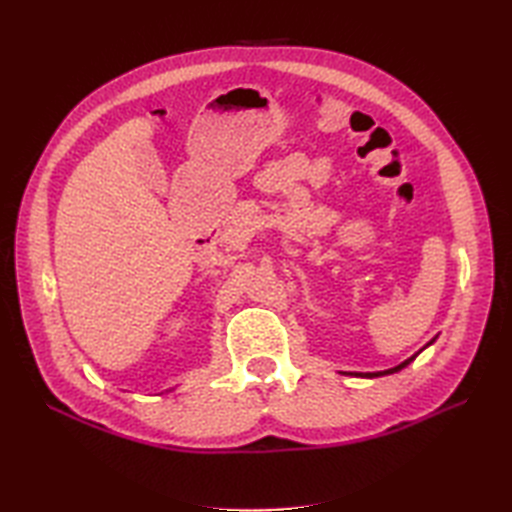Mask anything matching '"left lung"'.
<instances>
[{
	"instance_id": "obj_1",
	"label": "left lung",
	"mask_w": 512,
	"mask_h": 512,
	"mask_svg": "<svg viewBox=\"0 0 512 512\" xmlns=\"http://www.w3.org/2000/svg\"><path fill=\"white\" fill-rule=\"evenodd\" d=\"M433 341H436V339H433ZM431 341V343H433ZM431 343H427V347L431 345ZM413 358H416V356H411V358H407V361L405 363H400V365H396V367H391V369H385V372H352L350 376H361V378H378V376H387V374H396V372H400V369L402 367H407L411 361H413Z\"/></svg>"
}]
</instances>
